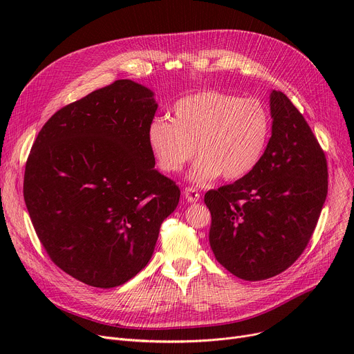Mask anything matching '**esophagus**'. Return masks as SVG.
Wrapping results in <instances>:
<instances>
[{
  "instance_id": "34e87169",
  "label": "esophagus",
  "mask_w": 354,
  "mask_h": 354,
  "mask_svg": "<svg viewBox=\"0 0 354 354\" xmlns=\"http://www.w3.org/2000/svg\"><path fill=\"white\" fill-rule=\"evenodd\" d=\"M183 196L188 199V202H198L199 201V192L195 188H185Z\"/></svg>"
}]
</instances>
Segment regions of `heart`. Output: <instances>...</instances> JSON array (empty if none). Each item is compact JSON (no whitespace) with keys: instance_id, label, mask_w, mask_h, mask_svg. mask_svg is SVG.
<instances>
[{"instance_id":"1","label":"heart","mask_w":354,"mask_h":354,"mask_svg":"<svg viewBox=\"0 0 354 354\" xmlns=\"http://www.w3.org/2000/svg\"><path fill=\"white\" fill-rule=\"evenodd\" d=\"M270 133V118L254 99L203 91L174 106L172 120L155 119L147 143L165 174H178L195 155L191 179L199 183L219 175L238 180L254 171Z\"/></svg>"}]
</instances>
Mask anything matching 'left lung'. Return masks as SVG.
I'll return each mask as SVG.
<instances>
[{"label": "left lung", "mask_w": 354, "mask_h": 354, "mask_svg": "<svg viewBox=\"0 0 354 354\" xmlns=\"http://www.w3.org/2000/svg\"><path fill=\"white\" fill-rule=\"evenodd\" d=\"M272 132L254 171L205 194L218 263L247 281L267 280L306 250L327 196V160L283 91L270 96Z\"/></svg>", "instance_id": "left-lung-1"}]
</instances>
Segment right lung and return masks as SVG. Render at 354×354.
I'll use <instances>...</instances> for the list:
<instances>
[{
    "mask_svg": "<svg viewBox=\"0 0 354 354\" xmlns=\"http://www.w3.org/2000/svg\"><path fill=\"white\" fill-rule=\"evenodd\" d=\"M153 91L116 80L62 107L26 163L24 201L51 261L76 280L113 288L151 259L178 185L155 169L147 127Z\"/></svg>",
    "mask_w": 354,
    "mask_h": 354,
    "instance_id": "obj_1",
    "label": "right lung"
}]
</instances>
